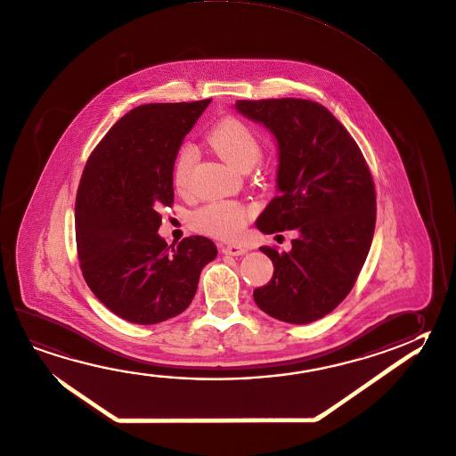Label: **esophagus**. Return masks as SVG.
<instances>
[{"mask_svg": "<svg viewBox=\"0 0 456 456\" xmlns=\"http://www.w3.org/2000/svg\"><path fill=\"white\" fill-rule=\"evenodd\" d=\"M247 251V248L240 247V245H224L223 247V253L229 256H241L245 255Z\"/></svg>", "mask_w": 456, "mask_h": 456, "instance_id": "34e87169", "label": "esophagus"}]
</instances>
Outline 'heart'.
Here are the masks:
<instances>
[{
	"instance_id": "b5f03b06",
	"label": "heart",
	"mask_w": 456,
	"mask_h": 456,
	"mask_svg": "<svg viewBox=\"0 0 456 456\" xmlns=\"http://www.w3.org/2000/svg\"><path fill=\"white\" fill-rule=\"evenodd\" d=\"M208 144L224 160L233 167L243 169L253 167L261 155V142L255 131L237 117H225L209 129ZM197 152L192 145L185 144L179 149L175 167L173 183L179 192H184L189 185ZM249 219V209L240 201L217 200L193 211L191 225L197 232L221 240L239 237Z\"/></svg>"
}]
</instances>
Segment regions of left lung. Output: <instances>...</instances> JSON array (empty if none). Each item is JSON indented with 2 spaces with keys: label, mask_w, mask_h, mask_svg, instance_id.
I'll return each instance as SVG.
<instances>
[{
  "label": "left lung",
  "mask_w": 456,
  "mask_h": 456,
  "mask_svg": "<svg viewBox=\"0 0 456 456\" xmlns=\"http://www.w3.org/2000/svg\"><path fill=\"white\" fill-rule=\"evenodd\" d=\"M235 109L279 142V195L256 225L297 233L288 253L259 248L273 275L253 291L256 304L273 319L311 323L343 303L365 264L376 224L373 177L357 142L319 102L281 97L237 101Z\"/></svg>",
  "instance_id": "obj_1"
}]
</instances>
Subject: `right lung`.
<instances>
[{
    "instance_id": "right-lung-1",
    "label": "right lung",
    "mask_w": 456,
    "mask_h": 456,
    "mask_svg": "<svg viewBox=\"0 0 456 456\" xmlns=\"http://www.w3.org/2000/svg\"><path fill=\"white\" fill-rule=\"evenodd\" d=\"M211 99L139 105L89 155L75 203L81 272L107 309L137 325L173 319L192 303L217 255L201 235L168 245L157 233L175 201L173 167Z\"/></svg>"
}]
</instances>
